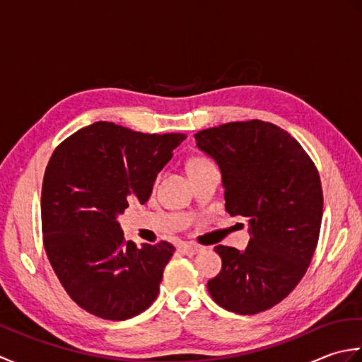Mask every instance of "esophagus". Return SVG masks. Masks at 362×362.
<instances>
[{"mask_svg":"<svg viewBox=\"0 0 362 362\" xmlns=\"http://www.w3.org/2000/svg\"><path fill=\"white\" fill-rule=\"evenodd\" d=\"M182 252L185 253V255L193 257V255H197L199 252H202V247H201V245H196V244H185L182 247Z\"/></svg>","mask_w":362,"mask_h":362,"instance_id":"obj_1","label":"esophagus"}]
</instances>
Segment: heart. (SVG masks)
<instances>
[{
	"label": "heart",
	"mask_w": 362,
	"mask_h": 362,
	"mask_svg": "<svg viewBox=\"0 0 362 362\" xmlns=\"http://www.w3.org/2000/svg\"><path fill=\"white\" fill-rule=\"evenodd\" d=\"M205 163H209V160H206V158H194V160H191V161H189L188 169H189V168L201 166V165H205Z\"/></svg>",
	"instance_id": "heart-1"
}]
</instances>
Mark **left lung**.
<instances>
[{"mask_svg": "<svg viewBox=\"0 0 362 362\" xmlns=\"http://www.w3.org/2000/svg\"><path fill=\"white\" fill-rule=\"evenodd\" d=\"M194 138L221 169L226 210L247 218L250 233L244 252L214 247L222 269L206 288L227 311H266L297 286L316 250L324 210L317 168L272 122H227Z\"/></svg>", "mask_w": 362, "mask_h": 362, "instance_id": "obj_1", "label": "left lung"}]
</instances>
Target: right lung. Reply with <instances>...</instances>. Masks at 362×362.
<instances>
[{"label": "right lung", "mask_w": 362, "mask_h": 362, "mask_svg": "<svg viewBox=\"0 0 362 362\" xmlns=\"http://www.w3.org/2000/svg\"><path fill=\"white\" fill-rule=\"evenodd\" d=\"M185 134H141L98 121L52 152L42 185V232L49 263L82 310L126 320L148 310L174 245L136 247L118 214L148 201L157 174Z\"/></svg>", "instance_id": "1"}]
</instances>
